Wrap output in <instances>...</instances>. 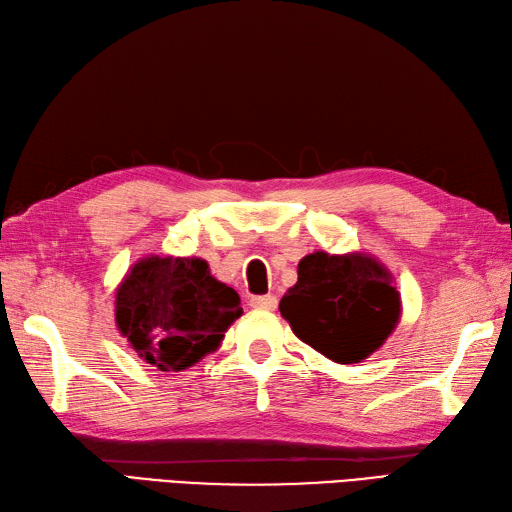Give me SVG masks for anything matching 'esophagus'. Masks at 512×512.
<instances>
[{"label":"esophagus","mask_w":512,"mask_h":512,"mask_svg":"<svg viewBox=\"0 0 512 512\" xmlns=\"http://www.w3.org/2000/svg\"><path fill=\"white\" fill-rule=\"evenodd\" d=\"M249 306L258 308V310H276L278 299H276V295H256L249 299Z\"/></svg>","instance_id":"34e87169"}]
</instances>
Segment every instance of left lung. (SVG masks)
<instances>
[{"label":"left lung","instance_id":"8db88e82","mask_svg":"<svg viewBox=\"0 0 512 512\" xmlns=\"http://www.w3.org/2000/svg\"><path fill=\"white\" fill-rule=\"evenodd\" d=\"M280 313L299 341L341 365L360 363L389 339L402 315L391 271L369 254H308Z\"/></svg>","mask_w":512,"mask_h":512}]
</instances>
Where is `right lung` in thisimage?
I'll return each instance as SVG.
<instances>
[{"mask_svg":"<svg viewBox=\"0 0 512 512\" xmlns=\"http://www.w3.org/2000/svg\"><path fill=\"white\" fill-rule=\"evenodd\" d=\"M243 315L241 297L202 258L147 256L121 280L115 321L132 350L160 371L193 367Z\"/></svg>","mask_w":512,"mask_h":512,"instance_id":"right-lung-1","label":"right lung"}]
</instances>
